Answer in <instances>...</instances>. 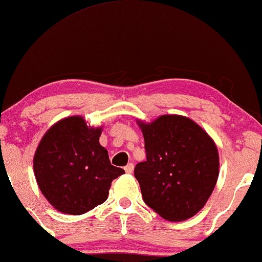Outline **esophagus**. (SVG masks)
<instances>
[{"label":"esophagus","instance_id":"1","mask_svg":"<svg viewBox=\"0 0 262 262\" xmlns=\"http://www.w3.org/2000/svg\"><path fill=\"white\" fill-rule=\"evenodd\" d=\"M124 170H126L127 174H132L134 171V165L133 163H128V165L124 167Z\"/></svg>","mask_w":262,"mask_h":262}]
</instances>
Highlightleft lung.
<instances>
[{
    "instance_id": "obj_1",
    "label": "left lung",
    "mask_w": 262,
    "mask_h": 262,
    "mask_svg": "<svg viewBox=\"0 0 262 262\" xmlns=\"http://www.w3.org/2000/svg\"><path fill=\"white\" fill-rule=\"evenodd\" d=\"M147 160L134 175L143 201L167 221L180 222L204 208L220 169L214 140L192 119L161 115L151 122L136 120Z\"/></svg>"
}]
</instances>
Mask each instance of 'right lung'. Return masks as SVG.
Returning <instances> with one entry per match:
<instances>
[{
  "label": "right lung",
  "mask_w": 262,
  "mask_h": 262,
  "mask_svg": "<svg viewBox=\"0 0 262 262\" xmlns=\"http://www.w3.org/2000/svg\"><path fill=\"white\" fill-rule=\"evenodd\" d=\"M102 128L74 115L57 121L42 136L34 174L41 193L58 212L81 215L103 204L112 181L124 174L99 142Z\"/></svg>",
  "instance_id": "add662e5"
}]
</instances>
